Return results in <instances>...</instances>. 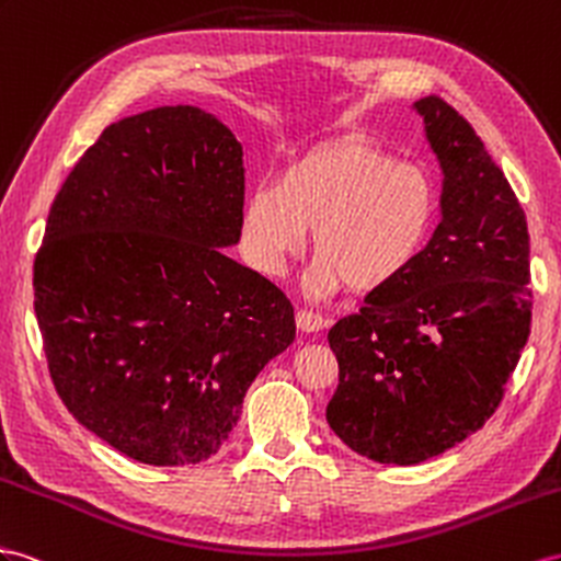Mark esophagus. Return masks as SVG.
<instances>
[{
    "label": "esophagus",
    "mask_w": 561,
    "mask_h": 561,
    "mask_svg": "<svg viewBox=\"0 0 561 561\" xmlns=\"http://www.w3.org/2000/svg\"><path fill=\"white\" fill-rule=\"evenodd\" d=\"M296 324H298L300 332H320L322 327H327V320L322 318L320 312L300 308V310L296 312Z\"/></svg>",
    "instance_id": "1"
}]
</instances>
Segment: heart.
Wrapping results in <instances>:
<instances>
[{"label":"heart","mask_w":561,"mask_h":561,"mask_svg":"<svg viewBox=\"0 0 561 561\" xmlns=\"http://www.w3.org/2000/svg\"><path fill=\"white\" fill-rule=\"evenodd\" d=\"M434 218L436 192L422 168L348 137L310 149L275 186L255 192L241 215V241L257 270L279 275L312 227L314 286L377 291L417 261Z\"/></svg>","instance_id":"1"}]
</instances>
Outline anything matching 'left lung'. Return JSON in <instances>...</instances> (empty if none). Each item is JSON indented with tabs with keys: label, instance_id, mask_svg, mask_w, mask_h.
I'll return each mask as SVG.
<instances>
[{
	"label": "left lung",
	"instance_id": "left-lung-1",
	"mask_svg": "<svg viewBox=\"0 0 561 561\" xmlns=\"http://www.w3.org/2000/svg\"><path fill=\"white\" fill-rule=\"evenodd\" d=\"M443 170L440 222L403 275L329 329L327 422L357 455L417 465L497 410L530 334L528 227L483 141L440 96L414 102Z\"/></svg>",
	"mask_w": 561,
	"mask_h": 561
}]
</instances>
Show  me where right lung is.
Returning a JSON list of instances; mask_svg holds the SVG:
<instances>
[{"instance_id": "right-lung-1", "label": "right lung", "mask_w": 561, "mask_h": 561, "mask_svg": "<svg viewBox=\"0 0 561 561\" xmlns=\"http://www.w3.org/2000/svg\"><path fill=\"white\" fill-rule=\"evenodd\" d=\"M241 156L210 113L151 108L108 125L49 210L33 286L54 389L144 465L218 453L296 339L289 298L220 251L241 237Z\"/></svg>"}]
</instances>
